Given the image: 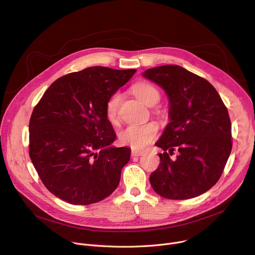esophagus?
<instances>
[{
	"instance_id": "34e87169",
	"label": "esophagus",
	"mask_w": 255,
	"mask_h": 255,
	"mask_svg": "<svg viewBox=\"0 0 255 255\" xmlns=\"http://www.w3.org/2000/svg\"><path fill=\"white\" fill-rule=\"evenodd\" d=\"M143 153H144L143 151H137V150H134V149L131 151L132 156H141Z\"/></svg>"
}]
</instances>
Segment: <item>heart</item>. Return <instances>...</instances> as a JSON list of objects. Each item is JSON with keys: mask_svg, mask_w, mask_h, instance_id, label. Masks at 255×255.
<instances>
[{"mask_svg": "<svg viewBox=\"0 0 255 255\" xmlns=\"http://www.w3.org/2000/svg\"><path fill=\"white\" fill-rule=\"evenodd\" d=\"M132 92L148 107L155 106L160 100L158 89L149 83L140 82L135 84L132 87ZM120 102L121 95L119 92H115L106 103V117L111 123H116L118 120ZM157 134L158 126L153 122L143 125H129L120 132L119 140L123 145L134 150H143L156 139Z\"/></svg>", "mask_w": 255, "mask_h": 255, "instance_id": "obj_1", "label": "heart"}]
</instances>
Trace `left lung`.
Segmentation results:
<instances>
[{"label":"left lung","instance_id":"left-lung-1","mask_svg":"<svg viewBox=\"0 0 255 255\" xmlns=\"http://www.w3.org/2000/svg\"><path fill=\"white\" fill-rule=\"evenodd\" d=\"M142 76L161 87L169 100L170 122L155 143L164 150L149 180L159 196L187 200L219 180L232 149L228 110L205 79L178 65H161ZM179 151L172 161L169 154Z\"/></svg>","mask_w":255,"mask_h":255}]
</instances>
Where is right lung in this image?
<instances>
[{
    "label": "right lung",
    "instance_id": "obj_1",
    "mask_svg": "<svg viewBox=\"0 0 255 255\" xmlns=\"http://www.w3.org/2000/svg\"><path fill=\"white\" fill-rule=\"evenodd\" d=\"M136 69L92 66L57 79L35 106L29 122V155L46 189L72 205L110 196L130 159L106 117L110 96Z\"/></svg>",
    "mask_w": 255,
    "mask_h": 255
}]
</instances>
